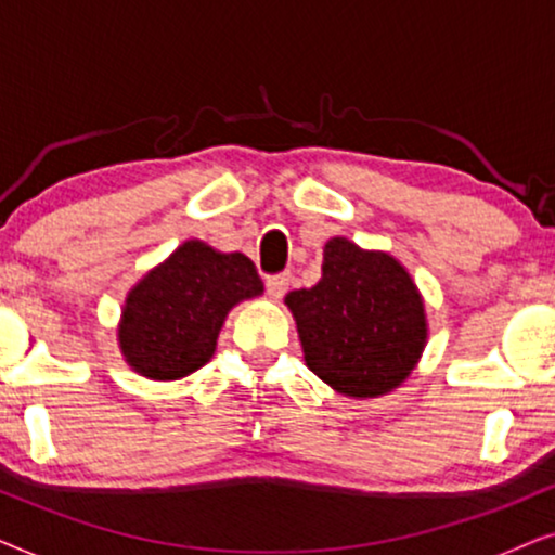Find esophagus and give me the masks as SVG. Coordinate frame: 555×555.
Masks as SVG:
<instances>
[{
	"mask_svg": "<svg viewBox=\"0 0 555 555\" xmlns=\"http://www.w3.org/2000/svg\"><path fill=\"white\" fill-rule=\"evenodd\" d=\"M287 285H291V272H283V275H272V278H268V283H264V287H268V295L272 300L283 298V295L287 293Z\"/></svg>",
	"mask_w": 555,
	"mask_h": 555,
	"instance_id": "obj_1",
	"label": "esophagus"
}]
</instances>
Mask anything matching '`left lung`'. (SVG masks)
Returning <instances> with one entry per match:
<instances>
[{"label":"left lung","instance_id":"left-lung-1","mask_svg":"<svg viewBox=\"0 0 555 555\" xmlns=\"http://www.w3.org/2000/svg\"><path fill=\"white\" fill-rule=\"evenodd\" d=\"M308 369L344 397L374 399L412 374L427 344L424 300L404 264L346 237L323 247V275L287 293Z\"/></svg>","mask_w":555,"mask_h":555}]
</instances>
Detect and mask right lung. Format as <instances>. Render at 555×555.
<instances>
[{
	"mask_svg": "<svg viewBox=\"0 0 555 555\" xmlns=\"http://www.w3.org/2000/svg\"><path fill=\"white\" fill-rule=\"evenodd\" d=\"M257 295L262 280L249 257L189 240L128 293L118 325L124 359L154 382L194 374L215 356L227 313Z\"/></svg>",
	"mask_w": 555,
	"mask_h": 555,
	"instance_id": "add662e5",
	"label": "right lung"
}]
</instances>
